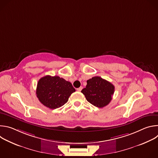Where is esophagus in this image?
Segmentation results:
<instances>
[{"instance_id":"esophagus-1","label":"esophagus","mask_w":158,"mask_h":158,"mask_svg":"<svg viewBox=\"0 0 158 158\" xmlns=\"http://www.w3.org/2000/svg\"><path fill=\"white\" fill-rule=\"evenodd\" d=\"M82 89V87H79V88L77 89V91H79V92H81Z\"/></svg>"}]
</instances>
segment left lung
<instances>
[{
	"label": "left lung",
	"mask_w": 158,
	"mask_h": 158,
	"mask_svg": "<svg viewBox=\"0 0 158 158\" xmlns=\"http://www.w3.org/2000/svg\"><path fill=\"white\" fill-rule=\"evenodd\" d=\"M81 93L87 101L96 107L102 108L109 104L114 93V86L99 76L87 81V85Z\"/></svg>",
	"instance_id": "1"
}]
</instances>
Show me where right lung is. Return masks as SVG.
I'll return each instance as SVG.
<instances>
[{"label": "right lung", "instance_id": "obj_1", "mask_svg": "<svg viewBox=\"0 0 158 158\" xmlns=\"http://www.w3.org/2000/svg\"><path fill=\"white\" fill-rule=\"evenodd\" d=\"M75 91L70 82L59 76H46L37 82L36 95L44 106L55 109L64 105Z\"/></svg>", "mask_w": 158, "mask_h": 158}]
</instances>
